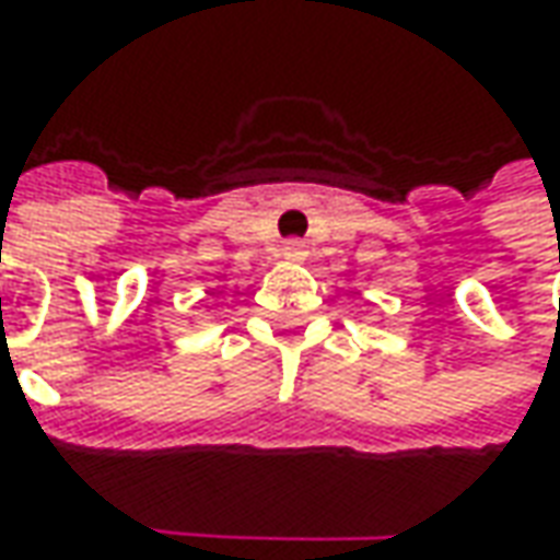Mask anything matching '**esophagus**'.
Wrapping results in <instances>:
<instances>
[{
	"instance_id": "34e87169",
	"label": "esophagus",
	"mask_w": 560,
	"mask_h": 560,
	"mask_svg": "<svg viewBox=\"0 0 560 560\" xmlns=\"http://www.w3.org/2000/svg\"><path fill=\"white\" fill-rule=\"evenodd\" d=\"M280 255L287 258V261H305V255H308V248L302 240H287L283 246H280Z\"/></svg>"
}]
</instances>
